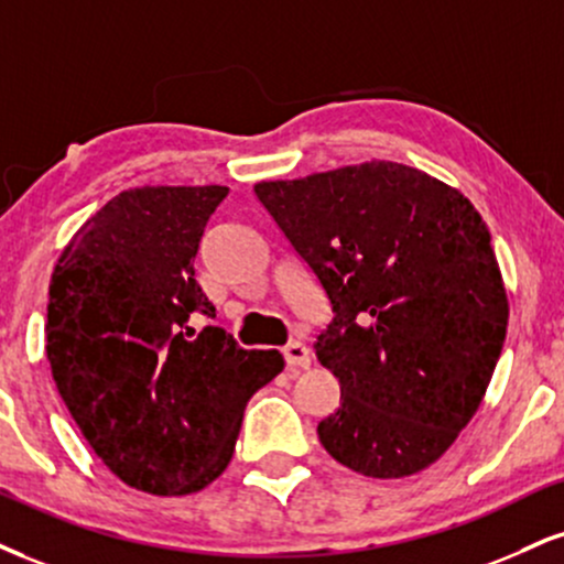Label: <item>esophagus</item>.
<instances>
[{
	"instance_id": "1",
	"label": "esophagus",
	"mask_w": 564,
	"mask_h": 564,
	"mask_svg": "<svg viewBox=\"0 0 564 564\" xmlns=\"http://www.w3.org/2000/svg\"><path fill=\"white\" fill-rule=\"evenodd\" d=\"M283 359H286L289 370H304V368H310L312 355L302 341H289L286 347H283Z\"/></svg>"
}]
</instances>
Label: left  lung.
I'll use <instances>...</instances> for the list:
<instances>
[{
	"mask_svg": "<svg viewBox=\"0 0 564 564\" xmlns=\"http://www.w3.org/2000/svg\"><path fill=\"white\" fill-rule=\"evenodd\" d=\"M254 194L334 310L315 341L341 386L317 425L325 452L370 478L425 470L476 415L505 347L510 304L484 217L386 160Z\"/></svg>",
	"mask_w": 564,
	"mask_h": 564,
	"instance_id": "obj_1",
	"label": "left lung"
}]
</instances>
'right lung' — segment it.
<instances>
[{"instance_id": "1", "label": "right lung", "mask_w": 564, "mask_h": 564, "mask_svg": "<svg viewBox=\"0 0 564 564\" xmlns=\"http://www.w3.org/2000/svg\"><path fill=\"white\" fill-rule=\"evenodd\" d=\"M226 186H141L86 220L54 264L46 359L73 420L123 484L183 497L234 457L243 406L283 370L194 317L215 307L194 278Z\"/></svg>"}]
</instances>
